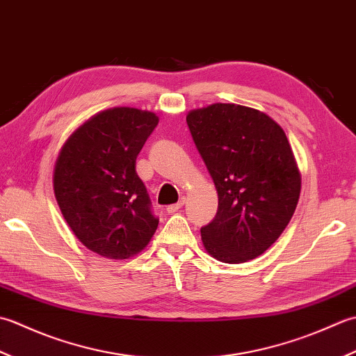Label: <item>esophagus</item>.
<instances>
[{
    "label": "esophagus",
    "instance_id": "34e87169",
    "mask_svg": "<svg viewBox=\"0 0 356 356\" xmlns=\"http://www.w3.org/2000/svg\"><path fill=\"white\" fill-rule=\"evenodd\" d=\"M184 202H186V200L183 198V200H179L178 202H177V204H172V206H168V209H165V210H168V213H175L177 212V210H179L181 207H183L184 206Z\"/></svg>",
    "mask_w": 356,
    "mask_h": 356
}]
</instances>
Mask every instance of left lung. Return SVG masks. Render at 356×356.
I'll list each match as a JSON object with an SVG mask.
<instances>
[{
  "instance_id": "left-lung-1",
  "label": "left lung",
  "mask_w": 356,
  "mask_h": 356,
  "mask_svg": "<svg viewBox=\"0 0 356 356\" xmlns=\"http://www.w3.org/2000/svg\"><path fill=\"white\" fill-rule=\"evenodd\" d=\"M186 121L218 192V212L201 229L204 249L229 264L263 255L292 220L301 193L284 130L239 104L195 108Z\"/></svg>"
}]
</instances>
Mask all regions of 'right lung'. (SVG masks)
Here are the masks:
<instances>
[{
    "label": "right lung",
    "mask_w": 356,
    "mask_h": 356,
    "mask_svg": "<svg viewBox=\"0 0 356 356\" xmlns=\"http://www.w3.org/2000/svg\"><path fill=\"white\" fill-rule=\"evenodd\" d=\"M158 121L141 108H107L75 129L56 156L58 206L75 236L101 257L132 258L156 232L158 218L135 164Z\"/></svg>",
    "instance_id": "add662e5"
}]
</instances>
